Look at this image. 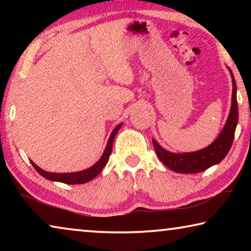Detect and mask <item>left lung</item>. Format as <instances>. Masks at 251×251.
<instances>
[{"mask_svg":"<svg viewBox=\"0 0 251 251\" xmlns=\"http://www.w3.org/2000/svg\"><path fill=\"white\" fill-rule=\"evenodd\" d=\"M230 74L232 79L230 112H229L227 122L224 126L222 133L215 139V142H212L209 146L201 151L175 154V152H171L164 150L155 139H152V145H154L158 158L161 163L166 165L173 172L180 174H196L203 172L209 167L214 166V165L220 163L226 157L228 151H230L233 137H235L236 126L238 124L237 86L231 71Z\"/></svg>","mask_w":251,"mask_h":251,"instance_id":"left-lung-1","label":"left lung"}]
</instances>
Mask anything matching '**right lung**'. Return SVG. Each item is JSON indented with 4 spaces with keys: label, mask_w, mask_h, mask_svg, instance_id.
Instances as JSON below:
<instances>
[{
    "label": "right lung",
    "mask_w": 251,
    "mask_h": 251,
    "mask_svg": "<svg viewBox=\"0 0 251 251\" xmlns=\"http://www.w3.org/2000/svg\"><path fill=\"white\" fill-rule=\"evenodd\" d=\"M122 127V124L117 125L114 130L110 134L107 145H106L105 151L103 152V155L100 158V160L97 161L96 164L93 165L92 167L88 169H85V171L82 172H76V173H64V174H57V173H49L45 172L43 169H41L39 166H36L35 164L31 160V164L33 165V167L36 169V172L40 174L41 176H43L44 178L49 180H53V181H59V182H64V184H69V185H76V184H85V182H88L92 180L93 178H95L101 172L106 164H107L109 155L112 154V150H113V143H114V138L117 134V131L120 130Z\"/></svg>",
    "instance_id": "add662e5"
}]
</instances>
